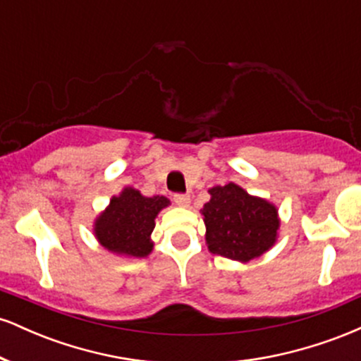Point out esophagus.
<instances>
[{"label": "esophagus", "mask_w": 361, "mask_h": 361, "mask_svg": "<svg viewBox=\"0 0 361 361\" xmlns=\"http://www.w3.org/2000/svg\"><path fill=\"white\" fill-rule=\"evenodd\" d=\"M173 200H175L176 205L188 207L190 205V195H186V193H175V195H173Z\"/></svg>", "instance_id": "obj_1"}]
</instances>
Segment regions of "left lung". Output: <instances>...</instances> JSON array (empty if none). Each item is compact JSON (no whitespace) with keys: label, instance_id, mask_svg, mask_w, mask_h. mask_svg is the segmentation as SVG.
<instances>
[{"label":"left lung","instance_id":"1","mask_svg":"<svg viewBox=\"0 0 361 361\" xmlns=\"http://www.w3.org/2000/svg\"><path fill=\"white\" fill-rule=\"evenodd\" d=\"M210 202L202 209L209 251L235 261H250L268 251L280 227L276 207L251 197L229 183L209 190Z\"/></svg>","mask_w":361,"mask_h":361}]
</instances>
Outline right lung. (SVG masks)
I'll list each match as a JSON object with an SVG mask.
<instances>
[{
    "mask_svg": "<svg viewBox=\"0 0 361 361\" xmlns=\"http://www.w3.org/2000/svg\"><path fill=\"white\" fill-rule=\"evenodd\" d=\"M169 205L163 195L144 197L137 190L126 188L110 200L109 209L94 222V235L102 246L117 255L144 258L152 251L151 233L154 219Z\"/></svg>",
    "mask_w": 361,
    "mask_h": 361,
    "instance_id": "add662e5",
    "label": "right lung"
}]
</instances>
